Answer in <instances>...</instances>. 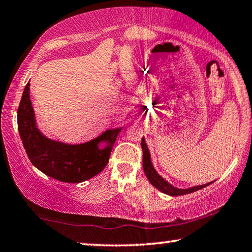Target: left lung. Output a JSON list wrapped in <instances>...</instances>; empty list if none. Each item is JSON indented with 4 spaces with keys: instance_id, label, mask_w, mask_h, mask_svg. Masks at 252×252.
Wrapping results in <instances>:
<instances>
[{
    "instance_id": "8db88e82",
    "label": "left lung",
    "mask_w": 252,
    "mask_h": 252,
    "mask_svg": "<svg viewBox=\"0 0 252 252\" xmlns=\"http://www.w3.org/2000/svg\"><path fill=\"white\" fill-rule=\"evenodd\" d=\"M141 147H142V151H143V170L144 173H146L148 180L150 181V184L156 187L158 190H160L164 194L171 195V196H180V195H186V194H190V192H194L196 190H199V189L206 187V186L211 185L212 182H209L206 185H202V186H196V187H191L188 189H179L175 188L174 186H172L171 184H168L166 180H164L163 178L160 177L159 174L157 173L156 170H155L153 164H151V159H150V153L149 149H148L146 141H144V137H142V141H141Z\"/></svg>"
}]
</instances>
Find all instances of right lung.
I'll return each mask as SVG.
<instances>
[{"instance_id":"1","label":"right lung","mask_w":252,"mask_h":252,"mask_svg":"<svg viewBox=\"0 0 252 252\" xmlns=\"http://www.w3.org/2000/svg\"><path fill=\"white\" fill-rule=\"evenodd\" d=\"M17 119L20 139L31 163L48 177L71 184L86 181L103 171L122 130H105L102 135L82 144H67L48 139L36 127L30 98V82L24 89ZM101 143H106L104 148H99Z\"/></svg>"}]
</instances>
